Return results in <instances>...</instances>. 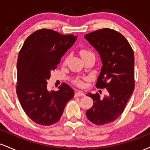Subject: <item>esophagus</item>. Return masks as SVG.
I'll return each mask as SVG.
<instances>
[{"label":"esophagus","mask_w":150,"mask_h":150,"mask_svg":"<svg viewBox=\"0 0 150 150\" xmlns=\"http://www.w3.org/2000/svg\"><path fill=\"white\" fill-rule=\"evenodd\" d=\"M84 95L85 94H84L82 91H77V92H75V97H82V96H84Z\"/></svg>","instance_id":"obj_1"}]
</instances>
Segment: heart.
Here are the masks:
<instances>
[{
    "label": "heart",
    "instance_id": "heart-1",
    "mask_svg": "<svg viewBox=\"0 0 150 150\" xmlns=\"http://www.w3.org/2000/svg\"><path fill=\"white\" fill-rule=\"evenodd\" d=\"M80 54L81 55V57L83 58V57H87V56H90V55H93V54L91 52V51H89V50H80ZM68 61V59H66V61H65V63L67 62ZM75 84L77 85L78 86H80V87H82V86H84V83L82 82V80H77L75 81Z\"/></svg>",
    "mask_w": 150,
    "mask_h": 150
}]
</instances>
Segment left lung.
Returning <instances> with one entry per match:
<instances>
[{"instance_id":"1","label":"left lung","mask_w":150,"mask_h":150,"mask_svg":"<svg viewBox=\"0 0 150 150\" xmlns=\"http://www.w3.org/2000/svg\"><path fill=\"white\" fill-rule=\"evenodd\" d=\"M98 52L103 66L96 86L106 88L103 98L98 93H88L93 106L88 110V120L96 125L110 123L123 112L132 95L134 83V54L124 36L115 30L102 28L84 35Z\"/></svg>"}]
</instances>
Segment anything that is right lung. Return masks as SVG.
I'll list each match as a JSON object with an SVG mask.
<instances>
[{
	"label": "right lung",
	"instance_id": "1",
	"mask_svg": "<svg viewBox=\"0 0 150 150\" xmlns=\"http://www.w3.org/2000/svg\"><path fill=\"white\" fill-rule=\"evenodd\" d=\"M76 40L73 35L42 28L30 34L19 51L17 94L23 110L36 124H55L73 98V89L67 84L63 83L57 91H49L47 81Z\"/></svg>",
	"mask_w": 150,
	"mask_h": 150
}]
</instances>
